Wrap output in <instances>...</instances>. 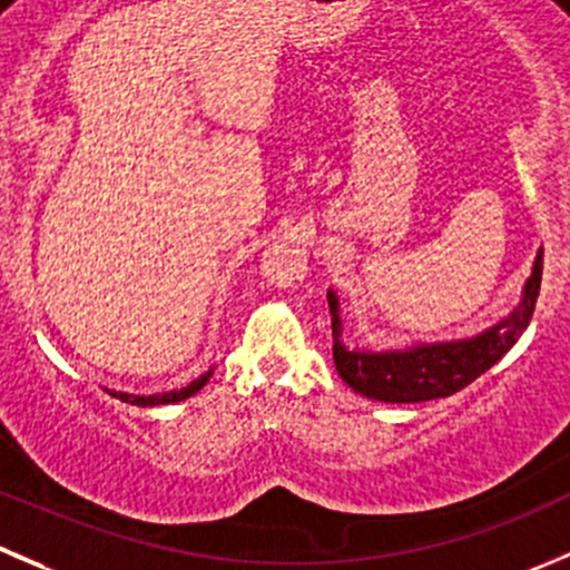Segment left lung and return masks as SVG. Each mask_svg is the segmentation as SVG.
I'll return each instance as SVG.
<instances>
[{
    "instance_id": "obj_1",
    "label": "left lung",
    "mask_w": 570,
    "mask_h": 570,
    "mask_svg": "<svg viewBox=\"0 0 570 570\" xmlns=\"http://www.w3.org/2000/svg\"><path fill=\"white\" fill-rule=\"evenodd\" d=\"M543 275V247L532 262L521 301L501 320L473 336L443 342H412L401 347H347L342 342V306L334 289H328L331 331H334V364L353 392L384 403H420L449 397L488 373L527 331Z\"/></svg>"
}]
</instances>
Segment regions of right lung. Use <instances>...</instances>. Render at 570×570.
I'll list each match as a JSON object with an SVG mask.
<instances>
[{"label":"right lung","mask_w":570,"mask_h":570,"mask_svg":"<svg viewBox=\"0 0 570 570\" xmlns=\"http://www.w3.org/2000/svg\"><path fill=\"white\" fill-rule=\"evenodd\" d=\"M214 367H208L206 373L197 375L195 381H189L186 386H180V390H169V392H156V395H136V392H119V390H108V386H102L108 395L119 397V401L130 403V406H167V403H178V401H186V397L197 395V392L203 390V386L208 384V379H212Z\"/></svg>","instance_id":"right-lung-1"}]
</instances>
